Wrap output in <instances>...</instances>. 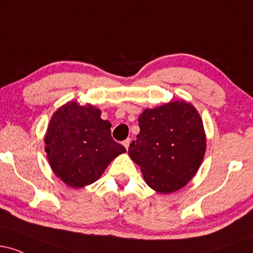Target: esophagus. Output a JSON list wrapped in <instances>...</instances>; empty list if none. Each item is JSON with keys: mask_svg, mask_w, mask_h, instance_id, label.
<instances>
[{"mask_svg": "<svg viewBox=\"0 0 253 253\" xmlns=\"http://www.w3.org/2000/svg\"><path fill=\"white\" fill-rule=\"evenodd\" d=\"M130 141H132V140H130V139L128 138V139H126V140H125L124 141V146L125 147H126V149L127 150H128V147H129V144H130Z\"/></svg>", "mask_w": 253, "mask_h": 253, "instance_id": "1", "label": "esophagus"}]
</instances>
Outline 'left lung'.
<instances>
[{"label": "left lung", "mask_w": 253, "mask_h": 253, "mask_svg": "<svg viewBox=\"0 0 253 253\" xmlns=\"http://www.w3.org/2000/svg\"><path fill=\"white\" fill-rule=\"evenodd\" d=\"M138 123L140 132L129 145L128 155L140 167L146 184L161 194L187 185L206 152L205 128L195 107L173 101L145 109Z\"/></svg>", "instance_id": "1"}]
</instances>
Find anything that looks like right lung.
<instances>
[{"label":"right lung","mask_w":253,"mask_h":253,"mask_svg":"<svg viewBox=\"0 0 253 253\" xmlns=\"http://www.w3.org/2000/svg\"><path fill=\"white\" fill-rule=\"evenodd\" d=\"M112 125L91 104L65 103L52 115L45 151L54 175L78 189L100 178L110 162L126 149L113 140Z\"/></svg>","instance_id":"right-lung-1"}]
</instances>
